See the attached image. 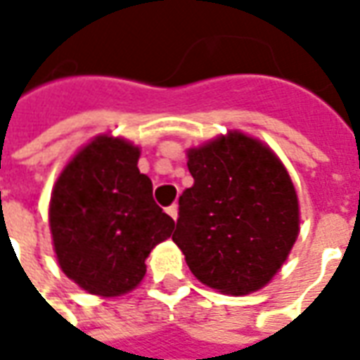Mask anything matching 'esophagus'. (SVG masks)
Here are the masks:
<instances>
[{"mask_svg":"<svg viewBox=\"0 0 360 360\" xmlns=\"http://www.w3.org/2000/svg\"><path fill=\"white\" fill-rule=\"evenodd\" d=\"M167 214H169L173 219H177V216H179V208H177V204H172V206L167 208Z\"/></svg>","mask_w":360,"mask_h":360,"instance_id":"34e87169","label":"esophagus"}]
</instances>
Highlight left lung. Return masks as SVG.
<instances>
[{
  "label": "left lung",
  "mask_w": 360,
  "mask_h": 360,
  "mask_svg": "<svg viewBox=\"0 0 360 360\" xmlns=\"http://www.w3.org/2000/svg\"><path fill=\"white\" fill-rule=\"evenodd\" d=\"M193 187L179 196L173 243L200 283L249 295L270 283L301 231L299 196L274 150L227 131L187 150Z\"/></svg>",
  "instance_id": "obj_1"
}]
</instances>
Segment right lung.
<instances>
[{"instance_id": "1", "label": "right lung", "mask_w": 360, "mask_h": 360, "mask_svg": "<svg viewBox=\"0 0 360 360\" xmlns=\"http://www.w3.org/2000/svg\"><path fill=\"white\" fill-rule=\"evenodd\" d=\"M141 148L123 136L96 134L75 152L53 183L50 231L61 271L86 293L111 299L146 276L152 249L173 221L139 172Z\"/></svg>"}]
</instances>
